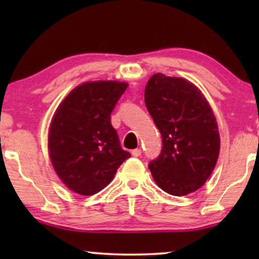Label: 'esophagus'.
I'll use <instances>...</instances> for the list:
<instances>
[{
	"label": "esophagus",
	"instance_id": "1",
	"mask_svg": "<svg viewBox=\"0 0 259 259\" xmlns=\"http://www.w3.org/2000/svg\"><path fill=\"white\" fill-rule=\"evenodd\" d=\"M132 155L133 157H140L141 155V150L140 148H136V150L132 151Z\"/></svg>",
	"mask_w": 259,
	"mask_h": 259
}]
</instances>
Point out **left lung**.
<instances>
[{"label": "left lung", "mask_w": 259, "mask_h": 259, "mask_svg": "<svg viewBox=\"0 0 259 259\" xmlns=\"http://www.w3.org/2000/svg\"><path fill=\"white\" fill-rule=\"evenodd\" d=\"M145 105L162 138L148 165L154 182L172 196L194 192L211 176L221 147L207 100L190 81L158 73L145 88Z\"/></svg>", "instance_id": "1"}]
</instances>
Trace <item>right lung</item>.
Returning <instances> with one entry per match:
<instances>
[{
    "label": "right lung",
    "mask_w": 259,
    "mask_h": 259,
    "mask_svg": "<svg viewBox=\"0 0 259 259\" xmlns=\"http://www.w3.org/2000/svg\"><path fill=\"white\" fill-rule=\"evenodd\" d=\"M127 86L119 81L84 82L56 109L48 134L49 155L56 175L73 192L98 193L131 157L111 123V113Z\"/></svg>",
    "instance_id": "1"
}]
</instances>
